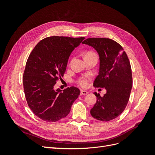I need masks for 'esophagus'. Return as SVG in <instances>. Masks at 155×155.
Returning <instances> with one entry per match:
<instances>
[{
	"label": "esophagus",
	"mask_w": 155,
	"mask_h": 155,
	"mask_svg": "<svg viewBox=\"0 0 155 155\" xmlns=\"http://www.w3.org/2000/svg\"><path fill=\"white\" fill-rule=\"evenodd\" d=\"M88 94V92L85 91H81V92H80L81 95H87V94Z\"/></svg>",
	"instance_id": "34e87169"
}]
</instances>
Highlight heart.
<instances>
[{
  "label": "heart",
  "instance_id": "b5f03b06",
  "mask_svg": "<svg viewBox=\"0 0 155 155\" xmlns=\"http://www.w3.org/2000/svg\"><path fill=\"white\" fill-rule=\"evenodd\" d=\"M95 55V54H94L93 52H88L85 55ZM88 78H84L81 79L79 81V83L81 86L85 87L88 85Z\"/></svg>",
  "mask_w": 155,
  "mask_h": 155
}]
</instances>
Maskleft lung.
Returning a JSON list of instances; mask_svg holds the SVG:
<instances>
[{"label": "left lung", "mask_w": 155, "mask_h": 155, "mask_svg": "<svg viewBox=\"0 0 155 155\" xmlns=\"http://www.w3.org/2000/svg\"><path fill=\"white\" fill-rule=\"evenodd\" d=\"M83 44L91 46L99 55L100 68L94 81L96 87L105 88V94L97 97L91 114L96 120L108 121L121 114L129 101L133 78L129 58L124 48L108 38H89Z\"/></svg>", "instance_id": "1"}]
</instances>
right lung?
<instances>
[{"mask_svg": "<svg viewBox=\"0 0 155 155\" xmlns=\"http://www.w3.org/2000/svg\"><path fill=\"white\" fill-rule=\"evenodd\" d=\"M85 37L51 36L41 40L27 60L23 75L26 99L30 109L41 120L55 122L65 118L80 91L71 87L54 89L63 77L68 58Z\"/></svg>", "mask_w": 155, "mask_h": 155, "instance_id": "obj_1", "label": "right lung"}]
</instances>
